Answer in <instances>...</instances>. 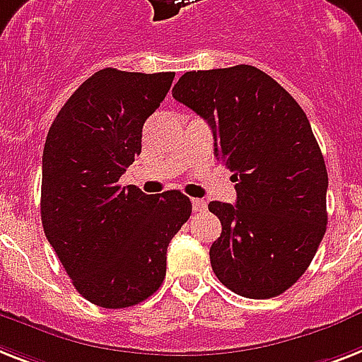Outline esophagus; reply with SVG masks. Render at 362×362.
Listing matches in <instances>:
<instances>
[{"instance_id": "obj_1", "label": "esophagus", "mask_w": 362, "mask_h": 362, "mask_svg": "<svg viewBox=\"0 0 362 362\" xmlns=\"http://www.w3.org/2000/svg\"><path fill=\"white\" fill-rule=\"evenodd\" d=\"M191 204H193V211L206 210V202L202 201V199H193V201H191Z\"/></svg>"}]
</instances>
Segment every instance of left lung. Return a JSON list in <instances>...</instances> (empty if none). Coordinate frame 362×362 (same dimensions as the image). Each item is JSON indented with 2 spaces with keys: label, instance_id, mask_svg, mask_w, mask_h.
<instances>
[{
  "label": "left lung",
  "instance_id": "obj_1",
  "mask_svg": "<svg viewBox=\"0 0 362 362\" xmlns=\"http://www.w3.org/2000/svg\"><path fill=\"white\" fill-rule=\"evenodd\" d=\"M173 96L206 120L236 182V204H208L221 221L211 269L238 296H281L310 266L327 227V169L307 115L251 64L186 72Z\"/></svg>",
  "mask_w": 362,
  "mask_h": 362
}]
</instances>
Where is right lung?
I'll return each mask as SVG.
<instances>
[{
    "label": "right lung",
    "mask_w": 362,
    "mask_h": 362,
    "mask_svg": "<svg viewBox=\"0 0 362 362\" xmlns=\"http://www.w3.org/2000/svg\"><path fill=\"white\" fill-rule=\"evenodd\" d=\"M175 72L98 70L49 126L42 154L40 219L81 296L104 308L145 301L165 279L167 247L191 216L180 191L145 195L119 178L141 154L143 124Z\"/></svg>",
    "instance_id": "1"
}]
</instances>
